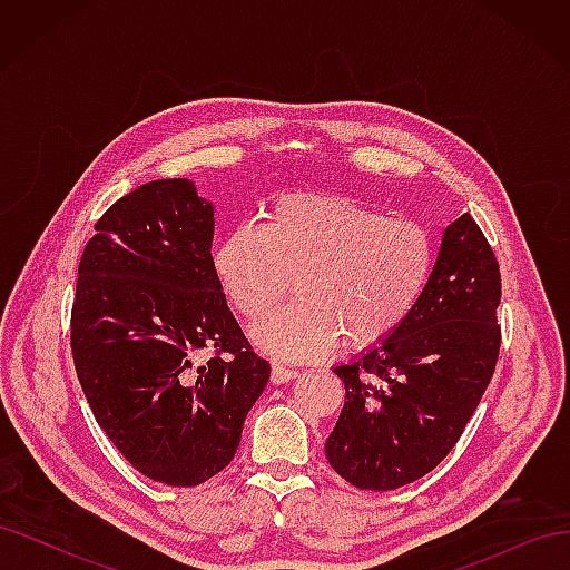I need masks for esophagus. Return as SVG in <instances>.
I'll return each mask as SVG.
<instances>
[{
    "label": "esophagus",
    "mask_w": 570,
    "mask_h": 570,
    "mask_svg": "<svg viewBox=\"0 0 570 570\" xmlns=\"http://www.w3.org/2000/svg\"><path fill=\"white\" fill-rule=\"evenodd\" d=\"M299 371L297 368H287L283 364H273L271 366V383L273 385H283V383H289L292 377H297Z\"/></svg>",
    "instance_id": "obj_1"
}]
</instances>
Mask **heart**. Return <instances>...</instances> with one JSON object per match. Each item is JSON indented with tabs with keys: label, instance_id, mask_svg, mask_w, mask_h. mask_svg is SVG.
Listing matches in <instances>:
<instances>
[{
	"label": "heart",
	"instance_id": "heart-1",
	"mask_svg": "<svg viewBox=\"0 0 570 570\" xmlns=\"http://www.w3.org/2000/svg\"><path fill=\"white\" fill-rule=\"evenodd\" d=\"M262 218L218 239L212 271L247 323L275 312L295 278L299 299L254 331L278 358L323 356L340 337L352 352L377 347L402 331L433 281L435 245L421 223L358 199L287 193Z\"/></svg>",
	"mask_w": 570,
	"mask_h": 570
}]
</instances>
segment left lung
<instances>
[{
	"label": "left lung",
	"instance_id": "1",
	"mask_svg": "<svg viewBox=\"0 0 570 570\" xmlns=\"http://www.w3.org/2000/svg\"><path fill=\"white\" fill-rule=\"evenodd\" d=\"M499 299L497 256L463 214L446 226L433 281L402 331L335 368L347 392L325 456L337 475L387 492L454 450L497 366Z\"/></svg>",
	"mask_w": 570,
	"mask_h": 570
}]
</instances>
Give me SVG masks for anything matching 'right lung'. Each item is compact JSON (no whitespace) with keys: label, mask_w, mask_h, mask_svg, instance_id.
<instances>
[{"label":"right lung","mask_w":570,"mask_h":570,"mask_svg":"<svg viewBox=\"0 0 570 570\" xmlns=\"http://www.w3.org/2000/svg\"><path fill=\"white\" fill-rule=\"evenodd\" d=\"M212 237L214 209L193 180L140 185L95 223L71 308L73 364L99 428L132 469L174 488L233 461L271 373L214 278Z\"/></svg>","instance_id":"right-lung-1"}]
</instances>
